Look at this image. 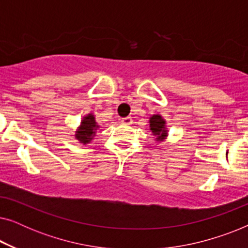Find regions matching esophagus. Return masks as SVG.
Returning a JSON list of instances; mask_svg holds the SVG:
<instances>
[{
    "label": "esophagus",
    "mask_w": 248,
    "mask_h": 248,
    "mask_svg": "<svg viewBox=\"0 0 248 248\" xmlns=\"http://www.w3.org/2000/svg\"><path fill=\"white\" fill-rule=\"evenodd\" d=\"M122 123L124 125H131L133 123V120H132V117H125V118H122Z\"/></svg>",
    "instance_id": "obj_1"
}]
</instances>
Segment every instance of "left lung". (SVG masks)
Instances as JSON below:
<instances>
[{"instance_id": "obj_1", "label": "left lung", "mask_w": 248, "mask_h": 248, "mask_svg": "<svg viewBox=\"0 0 248 248\" xmlns=\"http://www.w3.org/2000/svg\"><path fill=\"white\" fill-rule=\"evenodd\" d=\"M149 123H150V131L152 135L155 138L157 142L165 141L168 137L167 125H166L165 118L161 115L155 114L149 118Z\"/></svg>"}]
</instances>
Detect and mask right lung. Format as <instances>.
<instances>
[{
  "mask_svg": "<svg viewBox=\"0 0 248 248\" xmlns=\"http://www.w3.org/2000/svg\"><path fill=\"white\" fill-rule=\"evenodd\" d=\"M98 128H99V125L96 122L94 115L91 113L88 114L82 118L80 126L76 131V139L79 140L80 143H90L91 140L94 138V135H96Z\"/></svg>",
  "mask_w": 248,
  "mask_h": 248,
  "instance_id": "add662e5",
  "label": "right lung"
}]
</instances>
